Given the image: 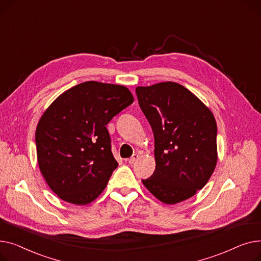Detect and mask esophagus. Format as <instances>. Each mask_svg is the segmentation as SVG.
Here are the masks:
<instances>
[{
	"label": "esophagus",
	"mask_w": 261,
	"mask_h": 261,
	"mask_svg": "<svg viewBox=\"0 0 261 261\" xmlns=\"http://www.w3.org/2000/svg\"><path fill=\"white\" fill-rule=\"evenodd\" d=\"M138 158H139V156H138L137 154H135V155H133V156L127 160V162H128L129 164H134V163L138 160Z\"/></svg>",
	"instance_id": "obj_1"
}]
</instances>
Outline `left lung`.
<instances>
[{"label":"left lung","instance_id":"obj_1","mask_svg":"<svg viewBox=\"0 0 261 261\" xmlns=\"http://www.w3.org/2000/svg\"><path fill=\"white\" fill-rule=\"evenodd\" d=\"M136 93L155 138L156 168L143 185L163 203L185 201L206 185L216 167L215 117L176 82L138 86Z\"/></svg>","mask_w":261,"mask_h":261}]
</instances>
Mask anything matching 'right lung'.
I'll use <instances>...</instances> for the list:
<instances>
[{
    "mask_svg": "<svg viewBox=\"0 0 261 261\" xmlns=\"http://www.w3.org/2000/svg\"><path fill=\"white\" fill-rule=\"evenodd\" d=\"M134 102L123 85L87 81L61 94L36 129L41 174L62 200L85 205L107 186L118 166L106 125Z\"/></svg>",
    "mask_w": 261,
    "mask_h": 261,
    "instance_id": "right-lung-1",
    "label": "right lung"
}]
</instances>
